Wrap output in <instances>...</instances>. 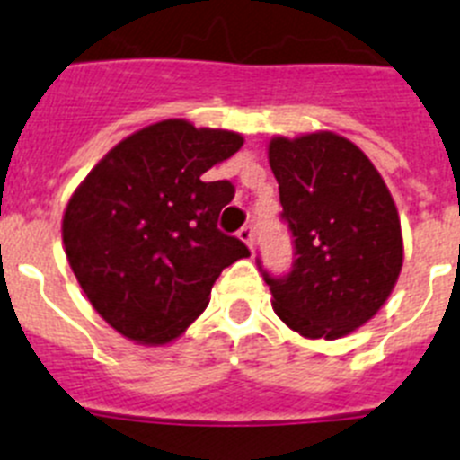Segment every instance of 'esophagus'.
Returning a JSON list of instances; mask_svg holds the SVG:
<instances>
[{"mask_svg":"<svg viewBox=\"0 0 460 460\" xmlns=\"http://www.w3.org/2000/svg\"><path fill=\"white\" fill-rule=\"evenodd\" d=\"M237 237L242 239L243 243H246V246H249V249H253V239H255V227L253 226H243L242 230H239L237 233Z\"/></svg>","mask_w":460,"mask_h":460,"instance_id":"34e87169","label":"esophagus"}]
</instances>
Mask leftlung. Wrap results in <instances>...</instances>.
I'll return each mask as SVG.
<instances>
[{
	"mask_svg": "<svg viewBox=\"0 0 460 460\" xmlns=\"http://www.w3.org/2000/svg\"><path fill=\"white\" fill-rule=\"evenodd\" d=\"M267 156L296 255L286 279L262 274L271 306L304 339L348 336L380 311L403 267L392 193L339 133L274 136Z\"/></svg>",
	"mask_w": 460,
	"mask_h": 460,
	"instance_id": "obj_1",
	"label": "left lung"
}]
</instances>
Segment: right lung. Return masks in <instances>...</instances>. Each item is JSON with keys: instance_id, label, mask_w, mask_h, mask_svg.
<instances>
[{"instance_id": "1", "label": "right lung", "mask_w": 460, "mask_h": 460, "mask_svg": "<svg viewBox=\"0 0 460 460\" xmlns=\"http://www.w3.org/2000/svg\"><path fill=\"white\" fill-rule=\"evenodd\" d=\"M243 136L164 119L110 149L73 190L62 239L84 296L140 345L180 339L209 304L221 271L249 249L217 227L230 181H202Z\"/></svg>"}]
</instances>
